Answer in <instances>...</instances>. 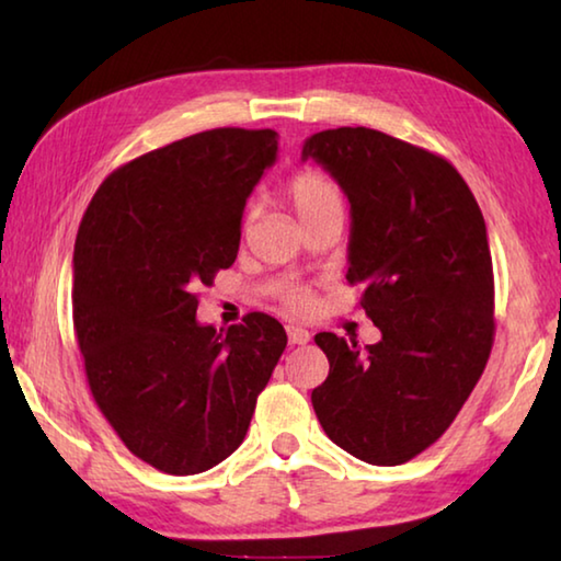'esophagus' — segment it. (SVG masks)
I'll return each mask as SVG.
<instances>
[{
    "mask_svg": "<svg viewBox=\"0 0 561 561\" xmlns=\"http://www.w3.org/2000/svg\"><path fill=\"white\" fill-rule=\"evenodd\" d=\"M287 336H289L291 346H304L311 339L309 331L301 329V327H287Z\"/></svg>",
    "mask_w": 561,
    "mask_h": 561,
    "instance_id": "obj_1",
    "label": "esophagus"
}]
</instances>
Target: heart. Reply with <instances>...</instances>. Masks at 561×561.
Listing matches in <instances>:
<instances>
[{"label":"heart","instance_id":"heart-1","mask_svg":"<svg viewBox=\"0 0 561 561\" xmlns=\"http://www.w3.org/2000/svg\"><path fill=\"white\" fill-rule=\"evenodd\" d=\"M287 195L301 225H309L317 217L331 213L344 215V195H341L339 185L329 175L319 173V170H301V173L294 175L289 180ZM287 301L294 309H301L307 307V294L291 291Z\"/></svg>","mask_w":561,"mask_h":561}]
</instances>
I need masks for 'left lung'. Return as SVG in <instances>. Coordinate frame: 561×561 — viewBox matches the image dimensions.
Here are the masks:
<instances>
[{
    "label": "left lung",
    "instance_id": "1",
    "mask_svg": "<svg viewBox=\"0 0 561 561\" xmlns=\"http://www.w3.org/2000/svg\"><path fill=\"white\" fill-rule=\"evenodd\" d=\"M351 205L348 274L381 341L321 331L327 381L311 391L321 428L371 465H401L450 428L480 381L495 334L488 227L448 160L374 128L307 138Z\"/></svg>",
    "mask_w": 561,
    "mask_h": 561
}]
</instances>
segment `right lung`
<instances>
[{
  "label": "right lung",
  "instance_id": "1",
  "mask_svg": "<svg viewBox=\"0 0 561 561\" xmlns=\"http://www.w3.org/2000/svg\"><path fill=\"white\" fill-rule=\"evenodd\" d=\"M277 138L215 128L150 150L103 180L76 234L73 329L93 401L136 458L170 474L240 448L287 346L260 311L227 331L195 319V289L237 260Z\"/></svg>",
  "mask_w": 561,
  "mask_h": 561
}]
</instances>
